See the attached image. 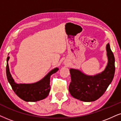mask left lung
Masks as SVG:
<instances>
[{"label": "left lung", "mask_w": 121, "mask_h": 121, "mask_svg": "<svg viewBox=\"0 0 121 121\" xmlns=\"http://www.w3.org/2000/svg\"><path fill=\"white\" fill-rule=\"evenodd\" d=\"M106 50L108 61L105 70L102 73L91 76L78 69H70L71 81L69 91L75 98L83 102H93L99 99L106 91L115 73V59L109 43L106 46Z\"/></svg>", "instance_id": "8db88e82"}]
</instances>
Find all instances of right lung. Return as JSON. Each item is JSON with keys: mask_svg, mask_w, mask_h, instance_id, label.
<instances>
[{"mask_svg": "<svg viewBox=\"0 0 121 121\" xmlns=\"http://www.w3.org/2000/svg\"><path fill=\"white\" fill-rule=\"evenodd\" d=\"M9 57L7 59L6 74L12 89L20 98L26 102H37L46 98L50 91V76L59 70L56 68L39 82L32 84H17L10 74L8 65Z\"/></svg>", "mask_w": 121, "mask_h": 121, "instance_id": "obj_1", "label": "right lung"}]
</instances>
